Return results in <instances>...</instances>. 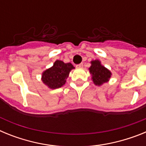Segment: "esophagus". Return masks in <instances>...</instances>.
Here are the masks:
<instances>
[{"instance_id":"1","label":"esophagus","mask_w":146,"mask_h":146,"mask_svg":"<svg viewBox=\"0 0 146 146\" xmlns=\"http://www.w3.org/2000/svg\"><path fill=\"white\" fill-rule=\"evenodd\" d=\"M82 66H83V64H80L76 65V67H77V68H82Z\"/></svg>"}]
</instances>
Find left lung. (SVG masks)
Instances as JSON below:
<instances>
[{
	"label": "left lung",
	"mask_w": 146,
	"mask_h": 146,
	"mask_svg": "<svg viewBox=\"0 0 146 146\" xmlns=\"http://www.w3.org/2000/svg\"><path fill=\"white\" fill-rule=\"evenodd\" d=\"M90 73L92 74V79L94 84L101 86L108 82L111 76V73L105 67L101 65L98 60L91 61V66L89 68Z\"/></svg>",
	"instance_id": "obj_1"
}]
</instances>
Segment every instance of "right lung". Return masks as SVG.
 Returning <instances> with one entry per match:
<instances>
[{"instance_id": "add662e5", "label": "right lung", "mask_w": 146, "mask_h": 146, "mask_svg": "<svg viewBox=\"0 0 146 146\" xmlns=\"http://www.w3.org/2000/svg\"><path fill=\"white\" fill-rule=\"evenodd\" d=\"M74 68L70 63L64 64L61 60H56L53 66L42 74V81L50 88H58L65 84L69 72Z\"/></svg>"}]
</instances>
